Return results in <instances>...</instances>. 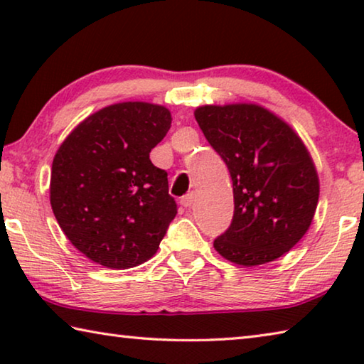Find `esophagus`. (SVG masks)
I'll return each instance as SVG.
<instances>
[{
  "label": "esophagus",
  "mask_w": 364,
  "mask_h": 364,
  "mask_svg": "<svg viewBox=\"0 0 364 364\" xmlns=\"http://www.w3.org/2000/svg\"><path fill=\"white\" fill-rule=\"evenodd\" d=\"M193 202H194V194H193V193H189V194H186V196H184V197H181L180 204H181L183 207L189 208L191 205H193Z\"/></svg>",
  "instance_id": "obj_1"
}]
</instances>
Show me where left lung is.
<instances>
[{"mask_svg":"<svg viewBox=\"0 0 364 364\" xmlns=\"http://www.w3.org/2000/svg\"><path fill=\"white\" fill-rule=\"evenodd\" d=\"M194 117L232 180V221L213 241L215 250L242 267L284 255L304 237L318 205V173L304 141L257 104L202 106Z\"/></svg>","mask_w":364,"mask_h":364,"instance_id":"obj_1","label":"left lung"}]
</instances>
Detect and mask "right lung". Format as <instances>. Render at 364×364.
Listing matches in <instances>:
<instances>
[{"mask_svg":"<svg viewBox=\"0 0 364 364\" xmlns=\"http://www.w3.org/2000/svg\"><path fill=\"white\" fill-rule=\"evenodd\" d=\"M170 125L167 107L119 102L85 119L54 156V217L95 263L127 269L157 252L178 208L167 171L151 162L149 152Z\"/></svg>","mask_w":364,"mask_h":364,"instance_id":"1","label":"right lung"}]
</instances>
